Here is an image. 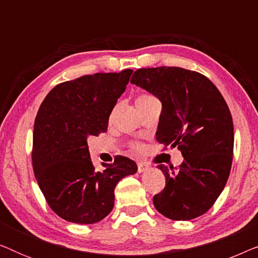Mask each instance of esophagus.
I'll return each mask as SVG.
<instances>
[{
    "label": "esophagus",
    "mask_w": 258,
    "mask_h": 258,
    "mask_svg": "<svg viewBox=\"0 0 258 258\" xmlns=\"http://www.w3.org/2000/svg\"><path fill=\"white\" fill-rule=\"evenodd\" d=\"M148 168H149V165H148L147 163H144V162H139V163H137V171L139 172L146 171Z\"/></svg>",
    "instance_id": "1"
}]
</instances>
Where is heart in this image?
<instances>
[{"instance_id":"obj_1","label":"heart","mask_w":258,"mask_h":258,"mask_svg":"<svg viewBox=\"0 0 258 258\" xmlns=\"http://www.w3.org/2000/svg\"><path fill=\"white\" fill-rule=\"evenodd\" d=\"M153 101H156V98H155L153 95L141 94L136 97V105H143V104H147V103H149V102H153ZM133 147L135 148V149H140L139 144H134Z\"/></svg>"}]
</instances>
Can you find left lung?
<instances>
[{"mask_svg":"<svg viewBox=\"0 0 258 258\" xmlns=\"http://www.w3.org/2000/svg\"><path fill=\"white\" fill-rule=\"evenodd\" d=\"M162 103L156 140L184 157L178 169L158 165L165 186L154 196L158 213L174 221L206 214L228 181L234 124L227 102L202 74L178 67L139 69L130 81Z\"/></svg>","mask_w":258,"mask_h":258,"instance_id":"8db88e82","label":"left lung"}]
</instances>
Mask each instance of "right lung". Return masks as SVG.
Instances as JSON below:
<instances>
[{
	"label": "right lung",
	"mask_w": 258,
	"mask_h": 258,
	"mask_svg": "<svg viewBox=\"0 0 258 258\" xmlns=\"http://www.w3.org/2000/svg\"><path fill=\"white\" fill-rule=\"evenodd\" d=\"M133 70L97 73L57 84L42 102L35 118L34 174L56 215L79 224H93L110 214L115 186L134 175L137 165L124 156L96 170L88 137L108 129V121L124 93Z\"/></svg>",
	"instance_id": "1"
}]
</instances>
